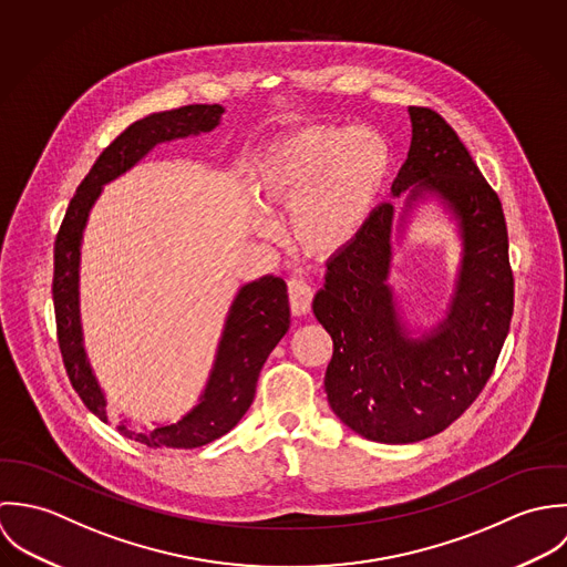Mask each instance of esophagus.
I'll return each instance as SVG.
<instances>
[{"instance_id":"esophagus-1","label":"esophagus","mask_w":567,"mask_h":567,"mask_svg":"<svg viewBox=\"0 0 567 567\" xmlns=\"http://www.w3.org/2000/svg\"><path fill=\"white\" fill-rule=\"evenodd\" d=\"M289 287V305L293 316H307L311 311V300H313V289L305 278H291L287 282Z\"/></svg>"}]
</instances>
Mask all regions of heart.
Listing matches in <instances>:
<instances>
[{"label": "heart", "instance_id": "1", "mask_svg": "<svg viewBox=\"0 0 567 567\" xmlns=\"http://www.w3.org/2000/svg\"><path fill=\"white\" fill-rule=\"evenodd\" d=\"M390 166V144L377 128L307 124L269 144L256 175L269 202L291 206L293 240L311 254L331 256L368 226ZM260 229H271L265 217Z\"/></svg>", "mask_w": 567, "mask_h": 567}]
</instances>
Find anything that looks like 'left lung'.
Here are the masks:
<instances>
[{
  "instance_id": "left-lung-1",
  "label": "left lung",
  "mask_w": 567,
  "mask_h": 567,
  "mask_svg": "<svg viewBox=\"0 0 567 567\" xmlns=\"http://www.w3.org/2000/svg\"><path fill=\"white\" fill-rule=\"evenodd\" d=\"M412 142L392 182L405 193L374 208L359 238L327 262L313 298L333 338L324 388L331 410L359 436L419 443L447 430L493 374L513 318V271L502 204L452 126L427 107H410ZM432 196L458 227L463 251L446 318L416 334L398 311L389 279L391 229Z\"/></svg>"
}]
</instances>
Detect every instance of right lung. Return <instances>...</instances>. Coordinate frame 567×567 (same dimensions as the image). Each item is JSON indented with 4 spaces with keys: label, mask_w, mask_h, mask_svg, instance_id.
<instances>
[{
    "label": "right lung",
    "mask_w": 567,
    "mask_h": 567,
    "mask_svg": "<svg viewBox=\"0 0 567 567\" xmlns=\"http://www.w3.org/2000/svg\"><path fill=\"white\" fill-rule=\"evenodd\" d=\"M224 112L221 105H186L146 115L126 126L76 188L56 234L52 298L59 348L74 390L103 423L110 421L107 399L85 350L79 291L81 245L90 213L103 188L131 171L157 144L210 133L219 126ZM289 296L282 278L269 274L243 285L229 305L215 363L197 405L177 423L137 427L122 421L117 432L151 450H195L221 439L249 410L260 368L289 331Z\"/></svg>",
    "instance_id": "1"
}]
</instances>
